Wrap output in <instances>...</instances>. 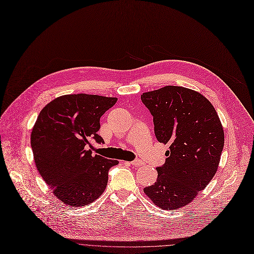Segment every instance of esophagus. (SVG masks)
<instances>
[{
  "label": "esophagus",
  "instance_id": "34e87169",
  "mask_svg": "<svg viewBox=\"0 0 254 254\" xmlns=\"http://www.w3.org/2000/svg\"><path fill=\"white\" fill-rule=\"evenodd\" d=\"M127 164H130V165H135V166H138V165H143V163L139 160V159H137V160H134V161H130V162H125Z\"/></svg>",
  "mask_w": 254,
  "mask_h": 254
}]
</instances>
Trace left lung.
I'll return each instance as SVG.
<instances>
[{
	"mask_svg": "<svg viewBox=\"0 0 254 254\" xmlns=\"http://www.w3.org/2000/svg\"><path fill=\"white\" fill-rule=\"evenodd\" d=\"M159 142L170 145L155 184L143 190L162 209L190 204L211 181L224 147V130L210 101L193 90L166 86L143 93Z\"/></svg>",
	"mask_w": 254,
	"mask_h": 254,
	"instance_id": "1",
	"label": "left lung"
}]
</instances>
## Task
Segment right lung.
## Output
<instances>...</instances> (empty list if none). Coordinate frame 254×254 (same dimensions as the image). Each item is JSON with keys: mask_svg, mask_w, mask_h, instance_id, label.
<instances>
[{"mask_svg": "<svg viewBox=\"0 0 254 254\" xmlns=\"http://www.w3.org/2000/svg\"><path fill=\"white\" fill-rule=\"evenodd\" d=\"M116 97L71 94L55 98L40 113L31 132L37 171L56 198L72 207L89 205L108 184L109 170L118 164L93 156L89 140L103 143L97 134L100 117Z\"/></svg>", "mask_w": 254, "mask_h": 254, "instance_id": "1", "label": "right lung"}]
</instances>
